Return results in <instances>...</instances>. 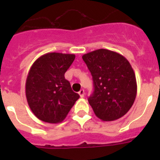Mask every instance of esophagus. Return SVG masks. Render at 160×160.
Returning a JSON list of instances; mask_svg holds the SVG:
<instances>
[{"instance_id":"obj_1","label":"esophagus","mask_w":160,"mask_h":160,"mask_svg":"<svg viewBox=\"0 0 160 160\" xmlns=\"http://www.w3.org/2000/svg\"><path fill=\"white\" fill-rule=\"evenodd\" d=\"M78 94H79V95H80V97L83 98L85 96V90H81L78 92Z\"/></svg>"}]
</instances>
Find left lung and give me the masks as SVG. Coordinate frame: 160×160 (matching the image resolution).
<instances>
[{
  "instance_id": "8db88e82",
  "label": "left lung",
  "mask_w": 160,
  "mask_h": 160,
  "mask_svg": "<svg viewBox=\"0 0 160 160\" xmlns=\"http://www.w3.org/2000/svg\"><path fill=\"white\" fill-rule=\"evenodd\" d=\"M91 73L94 92L88 102L102 121H113L128 112L137 94L135 72L120 53L99 49L82 56Z\"/></svg>"
}]
</instances>
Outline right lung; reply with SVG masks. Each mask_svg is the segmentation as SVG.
I'll use <instances>...</instances> for the list:
<instances>
[{
	"label": "right lung",
	"instance_id": "obj_1",
	"mask_svg": "<svg viewBox=\"0 0 160 160\" xmlns=\"http://www.w3.org/2000/svg\"><path fill=\"white\" fill-rule=\"evenodd\" d=\"M74 58L75 55L70 53H48L31 66L25 82V95L32 112L43 122H62L79 98L65 78V73Z\"/></svg>",
	"mask_w": 160,
	"mask_h": 160
}]
</instances>
